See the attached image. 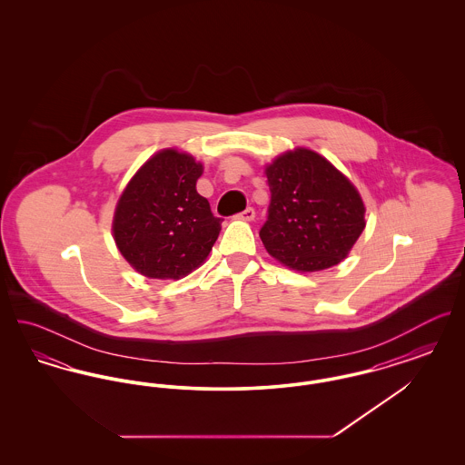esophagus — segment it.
I'll use <instances>...</instances> for the list:
<instances>
[{"instance_id": "obj_1", "label": "esophagus", "mask_w": 465, "mask_h": 465, "mask_svg": "<svg viewBox=\"0 0 465 465\" xmlns=\"http://www.w3.org/2000/svg\"><path fill=\"white\" fill-rule=\"evenodd\" d=\"M254 216H256V214H254V209L247 207L245 211H242L241 214H237L235 218H237V220H242V222H252V220H254Z\"/></svg>"}]
</instances>
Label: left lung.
<instances>
[{
	"instance_id": "left-lung-1",
	"label": "left lung",
	"mask_w": 465,
	"mask_h": 465,
	"mask_svg": "<svg viewBox=\"0 0 465 465\" xmlns=\"http://www.w3.org/2000/svg\"><path fill=\"white\" fill-rule=\"evenodd\" d=\"M270 207L260 237L266 252L296 272H321L349 256L366 226L354 183L328 158L294 148L265 165Z\"/></svg>"
}]
</instances>
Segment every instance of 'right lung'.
<instances>
[{
	"label": "right lung",
	"instance_id": "right-lung-1",
	"mask_svg": "<svg viewBox=\"0 0 465 465\" xmlns=\"http://www.w3.org/2000/svg\"><path fill=\"white\" fill-rule=\"evenodd\" d=\"M203 173L195 156L165 148L150 156L116 202L113 239L134 270L179 281L205 263L222 222L197 192Z\"/></svg>",
	"mask_w": 465,
	"mask_h": 465
}]
</instances>
